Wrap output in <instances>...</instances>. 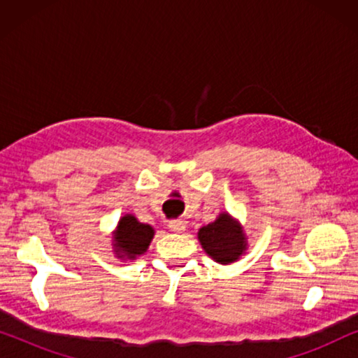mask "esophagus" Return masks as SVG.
<instances>
[{
	"label": "esophagus",
	"mask_w": 358,
	"mask_h": 358,
	"mask_svg": "<svg viewBox=\"0 0 358 358\" xmlns=\"http://www.w3.org/2000/svg\"><path fill=\"white\" fill-rule=\"evenodd\" d=\"M169 229L173 233H184L185 231V223L182 220H173V222H169Z\"/></svg>",
	"instance_id": "1"
}]
</instances>
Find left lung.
I'll return each mask as SVG.
<instances>
[{
  "label": "left lung",
  "instance_id": "8db88e82",
  "mask_svg": "<svg viewBox=\"0 0 358 358\" xmlns=\"http://www.w3.org/2000/svg\"><path fill=\"white\" fill-rule=\"evenodd\" d=\"M244 239L243 229L227 213H222L213 223L199 231V241L205 252L220 264L236 261L246 248Z\"/></svg>",
  "mask_w": 358,
  "mask_h": 358
}]
</instances>
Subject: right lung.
<instances>
[{
	"label": "right lung",
	"mask_w": 358,
	"mask_h": 358,
	"mask_svg": "<svg viewBox=\"0 0 358 358\" xmlns=\"http://www.w3.org/2000/svg\"><path fill=\"white\" fill-rule=\"evenodd\" d=\"M153 234L155 231L150 224L140 223L131 215L122 217L114 236L119 257L134 259L135 256L143 254L148 249L150 241L153 239Z\"/></svg>",
	"instance_id": "add662e5"
}]
</instances>
